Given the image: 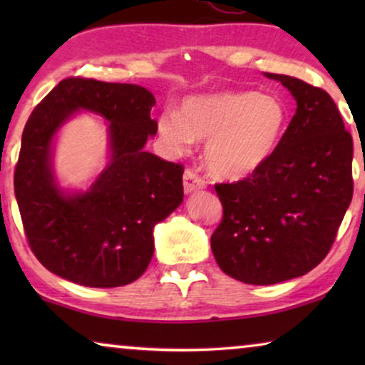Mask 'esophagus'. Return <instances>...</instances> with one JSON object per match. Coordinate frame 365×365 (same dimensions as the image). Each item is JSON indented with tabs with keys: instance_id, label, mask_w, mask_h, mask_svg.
<instances>
[{
	"instance_id": "obj_1",
	"label": "esophagus",
	"mask_w": 365,
	"mask_h": 365,
	"mask_svg": "<svg viewBox=\"0 0 365 365\" xmlns=\"http://www.w3.org/2000/svg\"><path fill=\"white\" fill-rule=\"evenodd\" d=\"M182 186H184V192L191 194L194 191H199V189L206 187V181L202 178H199L192 169H186L182 176Z\"/></svg>"
}]
</instances>
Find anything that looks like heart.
<instances>
[{"mask_svg": "<svg viewBox=\"0 0 365 365\" xmlns=\"http://www.w3.org/2000/svg\"><path fill=\"white\" fill-rule=\"evenodd\" d=\"M289 123L286 104L276 94L227 89L189 96L181 111L164 109L158 133L174 154L207 139L204 159L217 178L239 181L266 164Z\"/></svg>", "mask_w": 365, "mask_h": 365, "instance_id": "1", "label": "heart"}]
</instances>
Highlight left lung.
Segmentation results:
<instances>
[{
	"instance_id": "1",
	"label": "left lung",
	"mask_w": 365,
	"mask_h": 365,
	"mask_svg": "<svg viewBox=\"0 0 365 365\" xmlns=\"http://www.w3.org/2000/svg\"><path fill=\"white\" fill-rule=\"evenodd\" d=\"M296 114L276 153L234 184H216L222 221L211 236L217 266L237 281L269 286L301 277L327 256L352 201V136L332 98L286 74Z\"/></svg>"
}]
</instances>
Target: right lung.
<instances>
[{"label": "right lung", "mask_w": 365, "mask_h": 365, "mask_svg": "<svg viewBox=\"0 0 365 365\" xmlns=\"http://www.w3.org/2000/svg\"><path fill=\"white\" fill-rule=\"evenodd\" d=\"M153 93L138 84L63 79L34 108L14 169L29 247L48 271L86 287H119L146 271L153 229L182 202L181 164L144 151L156 136ZM79 110L107 121V168L86 192H66L52 169L53 139Z\"/></svg>", "instance_id": "obj_1"}]
</instances>
